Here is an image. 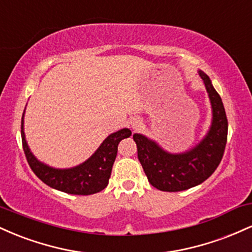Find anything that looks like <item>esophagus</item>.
<instances>
[{
    "mask_svg": "<svg viewBox=\"0 0 252 252\" xmlns=\"http://www.w3.org/2000/svg\"><path fill=\"white\" fill-rule=\"evenodd\" d=\"M130 124H131V126L134 129H138L141 126H142V121H141L140 118H132Z\"/></svg>",
    "mask_w": 252,
    "mask_h": 252,
    "instance_id": "1",
    "label": "esophagus"
}]
</instances>
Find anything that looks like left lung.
I'll use <instances>...</instances> for the list:
<instances>
[{
  "mask_svg": "<svg viewBox=\"0 0 252 252\" xmlns=\"http://www.w3.org/2000/svg\"><path fill=\"white\" fill-rule=\"evenodd\" d=\"M199 76L204 80L212 106V123L200 142L185 153L170 154L144 135L132 136L148 181L163 192H179L200 185L213 174L224 155L227 141L224 105L209 76L202 71H199Z\"/></svg>",
  "mask_w": 252,
  "mask_h": 252,
  "instance_id": "8db88e82",
  "label": "left lung"
}]
</instances>
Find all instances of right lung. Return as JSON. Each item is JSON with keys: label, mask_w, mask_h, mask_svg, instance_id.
I'll list each match as a JSON object with an SVG mask.
<instances>
[{"label": "right lung", "mask_w": 252, "mask_h": 252, "mask_svg": "<svg viewBox=\"0 0 252 252\" xmlns=\"http://www.w3.org/2000/svg\"><path fill=\"white\" fill-rule=\"evenodd\" d=\"M25 115V111H24ZM24 115L21 120L22 147L28 164L37 178L46 185L68 194L90 195L100 192L109 184L112 166L117 155L118 143L129 137L131 131L124 128L109 135L94 154L85 162L73 168L58 169L40 162L28 148L24 131Z\"/></svg>", "instance_id": "right-lung-1"}]
</instances>
